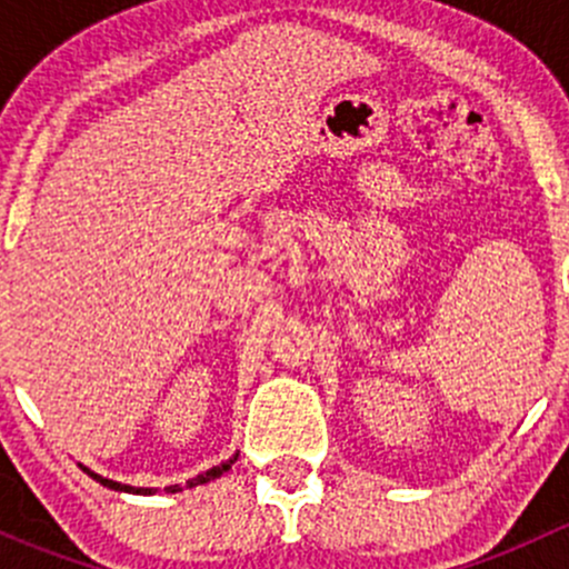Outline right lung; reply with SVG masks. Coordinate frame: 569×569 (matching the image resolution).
I'll return each instance as SVG.
<instances>
[{"instance_id":"right-lung-1","label":"right lung","mask_w":569,"mask_h":569,"mask_svg":"<svg viewBox=\"0 0 569 569\" xmlns=\"http://www.w3.org/2000/svg\"><path fill=\"white\" fill-rule=\"evenodd\" d=\"M237 462V457H233V460H228V462H222V465H217V468H211V470H206V473H200V476H194L192 481H189V487H194V485H203V481H209V479H217V476L220 473H226L228 468H231V465ZM82 470L88 476H93L96 481H101V485L104 487H109V490H123V492H140V496H148V492H153V490H146V487H129V485H118V481H112V479H104V476H99V473H93V470H88L82 465ZM164 490L168 492H178L181 490V487L178 485H173V487H164Z\"/></svg>"}]
</instances>
